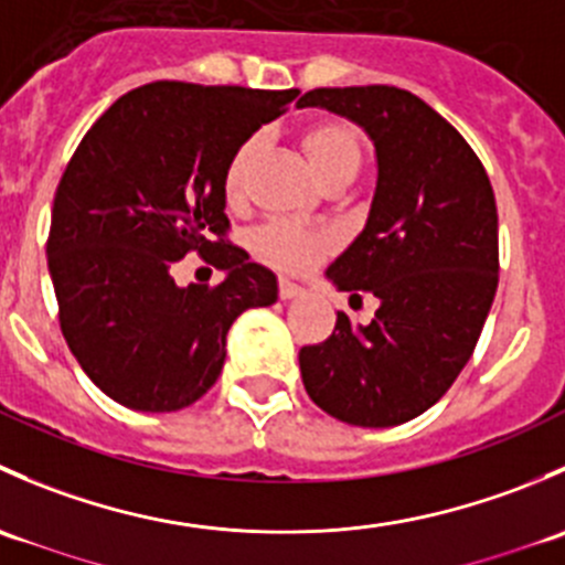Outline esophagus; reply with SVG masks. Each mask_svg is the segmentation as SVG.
Returning <instances> with one entry per match:
<instances>
[{"label":"esophagus","mask_w":565,"mask_h":565,"mask_svg":"<svg viewBox=\"0 0 565 565\" xmlns=\"http://www.w3.org/2000/svg\"><path fill=\"white\" fill-rule=\"evenodd\" d=\"M303 292H306V289L300 287V284L289 281V278H281V281H278V295H281V300L300 298V295H303Z\"/></svg>","instance_id":"1"}]
</instances>
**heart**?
<instances>
[{
	"label": "heart",
	"instance_id": "1",
	"mask_svg": "<svg viewBox=\"0 0 565 565\" xmlns=\"http://www.w3.org/2000/svg\"><path fill=\"white\" fill-rule=\"evenodd\" d=\"M303 150L309 163L315 167L319 180H328L333 174L352 172L358 174L363 161L361 136L344 119H319L300 134ZM256 152V139H246L230 158L224 172V193L230 202H235L243 191V177ZM333 248V237L324 232L306 230V226L289 224V221H270L254 235V250L259 259L278 270L298 273L317 265L328 250Z\"/></svg>",
	"mask_w": 565,
	"mask_h": 565
}]
</instances>
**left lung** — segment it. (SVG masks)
<instances>
[{
  "label": "left lung",
  "instance_id": "8db88e82",
  "mask_svg": "<svg viewBox=\"0 0 565 565\" xmlns=\"http://www.w3.org/2000/svg\"><path fill=\"white\" fill-rule=\"evenodd\" d=\"M366 130L377 185L361 235L324 270L341 292L374 295L369 324L339 311L328 341L298 355L311 402L385 429L440 402L470 361L498 292V207L451 122L407 89L322 87L298 100Z\"/></svg>",
  "mask_w": 565,
  "mask_h": 565
}]
</instances>
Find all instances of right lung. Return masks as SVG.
Segmentation results:
<instances>
[{
	"mask_svg": "<svg viewBox=\"0 0 565 565\" xmlns=\"http://www.w3.org/2000/svg\"><path fill=\"white\" fill-rule=\"evenodd\" d=\"M298 89L156 82L108 106L73 152L51 207V284L78 366L139 413H174L215 385L226 333L278 300L276 273L224 243V172L237 147L281 117ZM199 249L218 288H177Z\"/></svg>",
	"mask_w": 565,
	"mask_h": 565,
	"instance_id": "1",
	"label": "right lung"
}]
</instances>
